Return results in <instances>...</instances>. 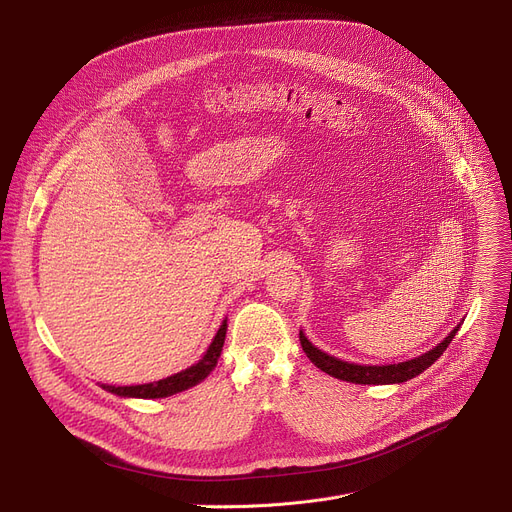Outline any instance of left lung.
Returning <instances> with one entry per match:
<instances>
[{"label": "left lung", "mask_w": 512, "mask_h": 512, "mask_svg": "<svg viewBox=\"0 0 512 512\" xmlns=\"http://www.w3.org/2000/svg\"><path fill=\"white\" fill-rule=\"evenodd\" d=\"M461 324L456 326L436 348L427 351L421 357H415L411 361L405 363H394V365H359V363H348L342 359H336L324 351H319L317 346H313L307 336L301 332V346L305 355L311 359V363L315 367H319L321 371H326L332 378L344 380V382H353V384H402L407 380H413L415 375H419L421 371H425L434 361L440 359V355L446 351L448 344L452 342L454 334L459 332Z\"/></svg>", "instance_id": "obj_1"}]
</instances>
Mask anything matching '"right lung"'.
I'll list each match as a JSON object with an SVG mask.
<instances>
[{"instance_id": "1", "label": "right lung", "mask_w": 512, "mask_h": 512, "mask_svg": "<svg viewBox=\"0 0 512 512\" xmlns=\"http://www.w3.org/2000/svg\"><path fill=\"white\" fill-rule=\"evenodd\" d=\"M226 330H228V324L224 319L218 334H215V338L211 340L207 353L203 355V359L199 363L191 365L188 369L180 371V373L170 375V378H166V380L141 384V386H105L103 384L101 388L107 390V392H112V394L124 396V398H166V396H172L176 392L193 388L199 382H203L207 375L213 371V367L218 365V359L222 355V346H224V340H226Z\"/></svg>"}]
</instances>
